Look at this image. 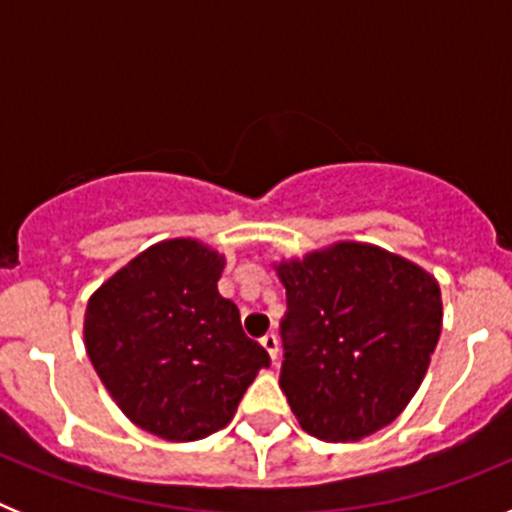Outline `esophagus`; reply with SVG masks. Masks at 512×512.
<instances>
[{
    "label": "esophagus",
    "instance_id": "1",
    "mask_svg": "<svg viewBox=\"0 0 512 512\" xmlns=\"http://www.w3.org/2000/svg\"><path fill=\"white\" fill-rule=\"evenodd\" d=\"M261 346L266 348V354H269V359L274 361V364H277V359H279V341H277V336H274V333H266V336L261 338Z\"/></svg>",
    "mask_w": 512,
    "mask_h": 512
}]
</instances>
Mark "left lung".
Wrapping results in <instances>:
<instances>
[{"label":"left lung","instance_id":"obj_1","mask_svg":"<svg viewBox=\"0 0 512 512\" xmlns=\"http://www.w3.org/2000/svg\"><path fill=\"white\" fill-rule=\"evenodd\" d=\"M287 289L279 387L310 436L361 441L418 392L441 336L436 277L359 241L274 261Z\"/></svg>","mask_w":512,"mask_h":512}]
</instances>
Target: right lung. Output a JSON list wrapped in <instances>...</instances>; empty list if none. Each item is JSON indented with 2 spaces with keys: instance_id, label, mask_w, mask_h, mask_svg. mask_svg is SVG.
Returning a JSON list of instances; mask_svg holds the SVG:
<instances>
[{
  "instance_id": "1",
  "label": "right lung",
  "mask_w": 512,
  "mask_h": 512,
  "mask_svg": "<svg viewBox=\"0 0 512 512\" xmlns=\"http://www.w3.org/2000/svg\"><path fill=\"white\" fill-rule=\"evenodd\" d=\"M225 256L197 238L140 251L89 297L84 346L130 423L166 441H200L230 423L269 354L220 297Z\"/></svg>"
}]
</instances>
